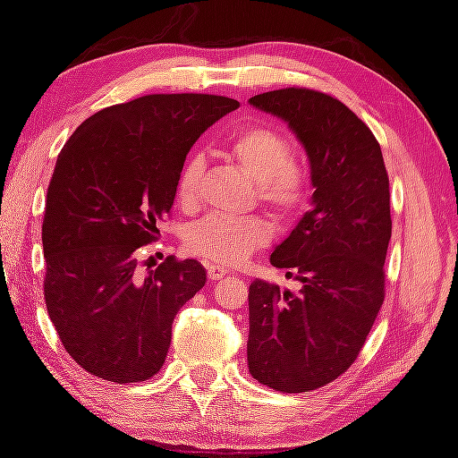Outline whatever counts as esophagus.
Listing matches in <instances>:
<instances>
[{"instance_id": "esophagus-1", "label": "esophagus", "mask_w": 458, "mask_h": 458, "mask_svg": "<svg viewBox=\"0 0 458 458\" xmlns=\"http://www.w3.org/2000/svg\"><path fill=\"white\" fill-rule=\"evenodd\" d=\"M208 278L210 280H220L228 274V268H224L220 264H208Z\"/></svg>"}]
</instances>
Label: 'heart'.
Returning a JSON list of instances; mask_svg holds the SVG:
<instances>
[{"instance_id": "heart-1", "label": "heart", "mask_w": 458, "mask_h": 458, "mask_svg": "<svg viewBox=\"0 0 458 458\" xmlns=\"http://www.w3.org/2000/svg\"><path fill=\"white\" fill-rule=\"evenodd\" d=\"M290 142L270 126H250L240 130L228 142V154L248 178L256 182L260 202L280 216H293L309 200L310 174L302 162L290 157ZM204 172L202 154L188 157L178 180V198L192 206L200 196ZM272 224L264 216L210 214L188 228L186 246L190 252L218 264L244 262L258 248L272 238Z\"/></svg>"}]
</instances>
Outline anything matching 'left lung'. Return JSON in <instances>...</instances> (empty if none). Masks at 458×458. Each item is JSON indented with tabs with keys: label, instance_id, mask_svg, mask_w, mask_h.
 <instances>
[{
	"label": "left lung",
	"instance_id": "1",
	"mask_svg": "<svg viewBox=\"0 0 458 458\" xmlns=\"http://www.w3.org/2000/svg\"><path fill=\"white\" fill-rule=\"evenodd\" d=\"M250 104L278 115L301 140L314 194L270 256L301 290L258 278L250 284L248 369L280 393H309L351 369L385 301L388 174L370 128L340 99L284 88Z\"/></svg>",
	"mask_w": 458,
	"mask_h": 458
}]
</instances>
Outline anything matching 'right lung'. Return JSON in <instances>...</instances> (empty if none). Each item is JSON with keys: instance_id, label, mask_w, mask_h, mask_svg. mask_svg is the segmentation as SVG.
Masks as SVG:
<instances>
[{"instance_id": "right-lung-1", "label": "right lung", "mask_w": 458, "mask_h": 458, "mask_svg": "<svg viewBox=\"0 0 458 458\" xmlns=\"http://www.w3.org/2000/svg\"><path fill=\"white\" fill-rule=\"evenodd\" d=\"M238 106L142 96L89 115L57 156L41 224L44 296L64 348L94 377L126 385L164 367L174 316L206 270L168 256L140 274V250L160 236L190 148Z\"/></svg>"}]
</instances>
